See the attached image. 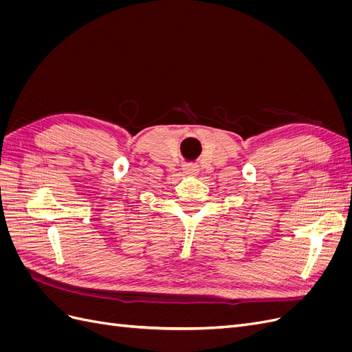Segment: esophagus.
<instances>
[{"mask_svg":"<svg viewBox=\"0 0 352 352\" xmlns=\"http://www.w3.org/2000/svg\"><path fill=\"white\" fill-rule=\"evenodd\" d=\"M184 173L189 176H197L199 173V168L197 164H186L184 166Z\"/></svg>","mask_w":352,"mask_h":352,"instance_id":"34e87169","label":"esophagus"}]
</instances>
